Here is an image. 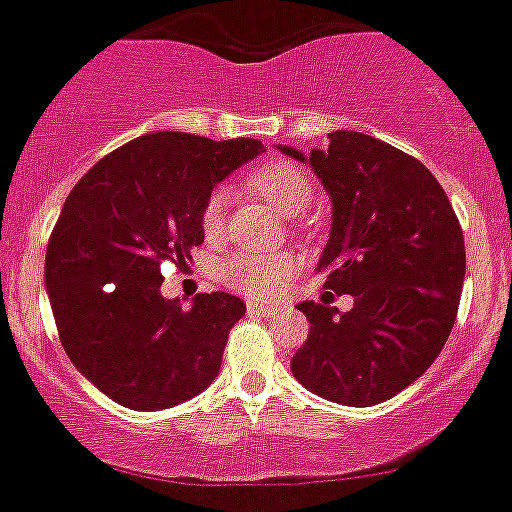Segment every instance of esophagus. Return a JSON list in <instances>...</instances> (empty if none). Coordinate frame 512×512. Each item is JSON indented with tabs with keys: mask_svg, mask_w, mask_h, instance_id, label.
<instances>
[{
	"mask_svg": "<svg viewBox=\"0 0 512 512\" xmlns=\"http://www.w3.org/2000/svg\"><path fill=\"white\" fill-rule=\"evenodd\" d=\"M247 311L252 317H270V314H278L281 306H268V304H247Z\"/></svg>",
	"mask_w": 512,
	"mask_h": 512,
	"instance_id": "obj_1",
	"label": "esophagus"
}]
</instances>
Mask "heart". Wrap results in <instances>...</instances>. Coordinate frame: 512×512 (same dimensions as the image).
Wrapping results in <instances>:
<instances>
[{
	"label": "heart",
	"mask_w": 512,
	"mask_h": 512,
	"mask_svg": "<svg viewBox=\"0 0 512 512\" xmlns=\"http://www.w3.org/2000/svg\"><path fill=\"white\" fill-rule=\"evenodd\" d=\"M244 185L255 195L265 198L270 206L283 216L301 213L309 206L311 195H314V182L309 172L299 164L286 162V159H273L265 162L255 170L247 172ZM226 216V190L216 188L208 193L201 208V231L206 239H216L224 231ZM296 262L291 255H260V252H234L226 260L219 262L216 275L224 286L244 293V296H255V299H268L278 296L291 281Z\"/></svg>",
	"instance_id": "heart-1"
}]
</instances>
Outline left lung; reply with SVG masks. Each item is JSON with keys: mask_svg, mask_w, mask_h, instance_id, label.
<instances>
[{"mask_svg": "<svg viewBox=\"0 0 512 512\" xmlns=\"http://www.w3.org/2000/svg\"><path fill=\"white\" fill-rule=\"evenodd\" d=\"M309 162L332 198L330 242L317 270L353 309L304 301L309 337L291 361L309 391L371 407L417 381L441 355L456 322L466 252L441 182L420 159L368 133L335 131Z\"/></svg>", "mask_w": 512, "mask_h": 512, "instance_id": "8db88e82", "label": "left lung"}]
</instances>
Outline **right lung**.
Here are the masks:
<instances>
[{
    "label": "right lung",
    "instance_id": "right-lung-1",
    "mask_svg": "<svg viewBox=\"0 0 512 512\" xmlns=\"http://www.w3.org/2000/svg\"><path fill=\"white\" fill-rule=\"evenodd\" d=\"M265 146L177 131L110 151L71 188L48 239L46 291L69 361L131 410H167L219 376L231 327L247 311L224 291L193 306L162 296V265L203 242L216 182Z\"/></svg>",
    "mask_w": 512,
    "mask_h": 512
}]
</instances>
